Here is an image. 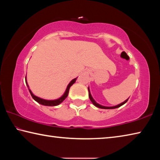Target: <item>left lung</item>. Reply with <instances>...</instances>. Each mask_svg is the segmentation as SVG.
Instances as JSON below:
<instances>
[{
  "instance_id": "1",
  "label": "left lung",
  "mask_w": 160,
  "mask_h": 160,
  "mask_svg": "<svg viewBox=\"0 0 160 160\" xmlns=\"http://www.w3.org/2000/svg\"><path fill=\"white\" fill-rule=\"evenodd\" d=\"M88 92H89V97H90V101L92 102V104L94 105V106L98 107V108H100V109H116V108H118V107H120L121 106H122V105H123L125 103L127 102V101H128V99H126V101H124L123 102L121 103V104H119L118 105H116V106H113V107H104V106H102V105L99 104L98 103H97L95 101H94V99L92 98V97L91 94H90V89H89L88 88Z\"/></svg>"
}]
</instances>
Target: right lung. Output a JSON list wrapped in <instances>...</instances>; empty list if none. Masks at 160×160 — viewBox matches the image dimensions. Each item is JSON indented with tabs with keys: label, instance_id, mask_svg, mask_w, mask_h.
<instances>
[{
	"label": "right lung",
	"instance_id": "1",
	"mask_svg": "<svg viewBox=\"0 0 160 160\" xmlns=\"http://www.w3.org/2000/svg\"><path fill=\"white\" fill-rule=\"evenodd\" d=\"M77 78H75V79L72 80L70 81V82L68 84V85L67 86V88H66V90L65 92V93L63 94V96L61 97L60 98H58L57 99H54V100H47V99H42V98H39V97H38L37 96L34 95L33 94H32V91L29 90V85L28 84V82H27V79H26V77H25V82L27 85L28 87V89L29 90V92H30L31 96L32 97V98H33L35 101L37 102L39 104H42V105H44V106H48V107H53V106H57V105L60 104L63 101V100L66 98L68 97V94L69 92V90H70V88L71 87L73 84L75 82V81H76Z\"/></svg>",
	"mask_w": 160,
	"mask_h": 160
}]
</instances>
